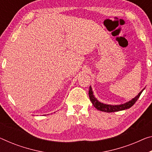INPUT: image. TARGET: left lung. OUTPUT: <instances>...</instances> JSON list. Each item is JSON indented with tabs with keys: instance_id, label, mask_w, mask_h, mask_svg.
Returning a JSON list of instances; mask_svg holds the SVG:
<instances>
[{
	"instance_id": "left-lung-1",
	"label": "left lung",
	"mask_w": 152,
	"mask_h": 152,
	"mask_svg": "<svg viewBox=\"0 0 152 152\" xmlns=\"http://www.w3.org/2000/svg\"><path fill=\"white\" fill-rule=\"evenodd\" d=\"M145 90L143 88L141 92H140L138 95H137L134 98H133L132 100H129L128 102H125L124 104H115V105H113V104H107L102 103V102H100L99 100H98L94 96V92H93L92 87L90 86L89 89V97L90 99L92 102V103L95 108H96L98 110L107 112V113H111V112H116V111H120L122 110H125V109H128L131 107L133 104H134L138 99L139 98L140 96H141V93L143 92V91Z\"/></svg>"
}]
</instances>
